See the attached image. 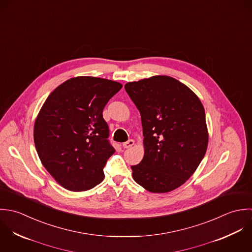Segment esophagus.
Returning <instances> with one entry per match:
<instances>
[{
    "label": "esophagus",
    "mask_w": 252,
    "mask_h": 252,
    "mask_svg": "<svg viewBox=\"0 0 252 252\" xmlns=\"http://www.w3.org/2000/svg\"><path fill=\"white\" fill-rule=\"evenodd\" d=\"M134 145V140H132V139H129L128 141H126V142H125V143H123V147L124 148H126V149H127V148H130L131 146H133Z\"/></svg>",
    "instance_id": "obj_1"
}]
</instances>
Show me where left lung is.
<instances>
[{
  "label": "left lung",
  "instance_id": "obj_1",
  "mask_svg": "<svg viewBox=\"0 0 252 252\" xmlns=\"http://www.w3.org/2000/svg\"><path fill=\"white\" fill-rule=\"evenodd\" d=\"M140 112L144 157L132 165L134 181L151 193H167L196 171L207 149L208 131L200 98L168 76L127 83Z\"/></svg>",
  "mask_w": 252,
  "mask_h": 252
}]
</instances>
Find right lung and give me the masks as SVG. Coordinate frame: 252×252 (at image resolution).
<instances>
[{
    "instance_id": "obj_1",
    "label": "right lung",
    "mask_w": 252,
    "mask_h": 252,
    "mask_svg": "<svg viewBox=\"0 0 252 252\" xmlns=\"http://www.w3.org/2000/svg\"><path fill=\"white\" fill-rule=\"evenodd\" d=\"M123 85L90 76L58 86L45 101L34 125L39 158L63 188L82 192L104 179L103 168L115 153L103 109Z\"/></svg>"
}]
</instances>
